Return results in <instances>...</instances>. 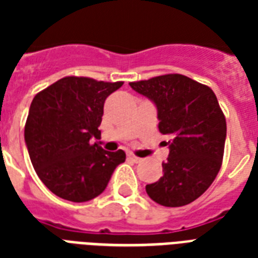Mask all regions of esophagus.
I'll use <instances>...</instances> for the list:
<instances>
[{"instance_id": "obj_1", "label": "esophagus", "mask_w": 258, "mask_h": 258, "mask_svg": "<svg viewBox=\"0 0 258 258\" xmlns=\"http://www.w3.org/2000/svg\"><path fill=\"white\" fill-rule=\"evenodd\" d=\"M128 159H130V161L135 162V163L141 162V158H138L137 155H134V154H128Z\"/></svg>"}]
</instances>
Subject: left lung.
I'll use <instances>...</instances> for the list:
<instances>
[{
  "label": "left lung",
  "instance_id": "left-lung-1",
  "mask_svg": "<svg viewBox=\"0 0 258 258\" xmlns=\"http://www.w3.org/2000/svg\"><path fill=\"white\" fill-rule=\"evenodd\" d=\"M157 105L159 131L170 138L163 176L147 184L157 204L179 208L201 197L216 179L224 158L226 120L212 88L179 74L130 83Z\"/></svg>",
  "mask_w": 258,
  "mask_h": 258
}]
</instances>
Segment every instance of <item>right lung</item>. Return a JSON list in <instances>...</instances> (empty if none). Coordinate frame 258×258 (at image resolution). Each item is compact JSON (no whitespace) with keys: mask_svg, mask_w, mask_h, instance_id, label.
Segmentation results:
<instances>
[{"mask_svg":"<svg viewBox=\"0 0 258 258\" xmlns=\"http://www.w3.org/2000/svg\"><path fill=\"white\" fill-rule=\"evenodd\" d=\"M123 82L67 76L33 97L25 143L42 183L62 200L87 202L104 191L125 153L91 143L100 137L105 99Z\"/></svg>","mask_w":258,"mask_h":258,"instance_id":"right-lung-1","label":"right lung"}]
</instances>
